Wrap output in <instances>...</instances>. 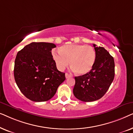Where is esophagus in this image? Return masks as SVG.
<instances>
[{"label": "esophagus", "mask_w": 133, "mask_h": 133, "mask_svg": "<svg viewBox=\"0 0 133 133\" xmlns=\"http://www.w3.org/2000/svg\"><path fill=\"white\" fill-rule=\"evenodd\" d=\"M71 77V75H70V74H68V73H65V77L66 78V79H68V78H69V77Z\"/></svg>", "instance_id": "34e87169"}]
</instances>
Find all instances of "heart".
<instances>
[{
	"label": "heart",
	"instance_id": "b5f03b06",
	"mask_svg": "<svg viewBox=\"0 0 133 133\" xmlns=\"http://www.w3.org/2000/svg\"><path fill=\"white\" fill-rule=\"evenodd\" d=\"M53 58L59 70L70 63L77 74L84 75L92 70L96 61V52L90 45L66 44L53 52Z\"/></svg>",
	"mask_w": 133,
	"mask_h": 133
}]
</instances>
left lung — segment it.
I'll list each match as a JSON object with an SVG mask.
<instances>
[{
    "instance_id": "left-lung-1",
    "label": "left lung",
    "mask_w": 133,
    "mask_h": 133,
    "mask_svg": "<svg viewBox=\"0 0 133 133\" xmlns=\"http://www.w3.org/2000/svg\"><path fill=\"white\" fill-rule=\"evenodd\" d=\"M96 61L92 70L84 75L75 77L73 94L83 102H92L102 97L114 78V61L110 53L101 46L93 44Z\"/></svg>"
}]
</instances>
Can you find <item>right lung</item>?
<instances>
[{
  "label": "right lung",
  "instance_id": "1",
  "mask_svg": "<svg viewBox=\"0 0 133 133\" xmlns=\"http://www.w3.org/2000/svg\"><path fill=\"white\" fill-rule=\"evenodd\" d=\"M52 43L32 42L17 52L14 76L16 84L26 98L34 102L51 99L65 80L57 69L51 50Z\"/></svg>",
  "mask_w": 133,
  "mask_h": 133
}]
</instances>
